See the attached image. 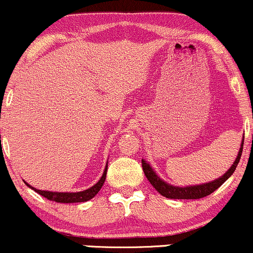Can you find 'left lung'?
Instances as JSON below:
<instances>
[{"label":"left lung","mask_w":253,"mask_h":253,"mask_svg":"<svg viewBox=\"0 0 253 253\" xmlns=\"http://www.w3.org/2000/svg\"><path fill=\"white\" fill-rule=\"evenodd\" d=\"M243 145H244V139L242 141L241 148H239L238 156H237L235 163L231 165L229 170L226 171L223 176H220L218 179H214L212 182L199 184V185H191V186H174L171 185V184L164 182L163 179H161L158 177V174L155 172L154 169L150 167V164L146 163L144 160H142V167L143 171H144V174L148 178L149 182L151 183V185L157 190L158 192L161 193L162 196L167 198L171 199H198L207 197V196L212 193L213 191L219 188L222 184L225 182L227 178L231 177V174L235 172L237 165L239 163V160H241V156L243 152Z\"/></svg>","instance_id":"left-lung-1"}]
</instances>
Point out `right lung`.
<instances>
[{"label": "right lung", "instance_id": "right-lung-1", "mask_svg": "<svg viewBox=\"0 0 253 253\" xmlns=\"http://www.w3.org/2000/svg\"><path fill=\"white\" fill-rule=\"evenodd\" d=\"M107 171H108V165H105V169L103 171V174L101 179L98 180L95 185L91 186V188L84 190V191L80 192H52V191H44V190H39L33 188V186L29 185V184L26 183L30 189H33L34 191L40 193L41 196L45 197L49 201L56 202V203H81V202H86L89 199H91L97 195L99 190L104 184L105 177H107Z\"/></svg>", "mask_w": 253, "mask_h": 253}]
</instances>
